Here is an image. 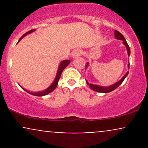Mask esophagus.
Masks as SVG:
<instances>
[{
    "label": "esophagus",
    "mask_w": 148,
    "mask_h": 148,
    "mask_svg": "<svg viewBox=\"0 0 148 148\" xmlns=\"http://www.w3.org/2000/svg\"><path fill=\"white\" fill-rule=\"evenodd\" d=\"M82 54V51L81 49H76L72 53V56L73 58H76L78 56H80Z\"/></svg>",
    "instance_id": "34e87169"
}]
</instances>
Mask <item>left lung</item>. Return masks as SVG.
Listing matches in <instances>:
<instances>
[{"mask_svg": "<svg viewBox=\"0 0 148 148\" xmlns=\"http://www.w3.org/2000/svg\"><path fill=\"white\" fill-rule=\"evenodd\" d=\"M114 33H115V38H117V39H118V40H123V44L125 46H126V47H127V52H128V56H130V47H129L128 44H127V42H126V40H125V37H124L123 35H122V34L120 33V32L118 31V30H115ZM88 63H87V64H86V67H88ZM128 67H129V68H130V62H129ZM128 74H129V72H127L126 74H125V75L122 78V79L118 81V82L115 83V84L112 85V86H108V87H101V86H97V85L90 84L88 82V81H87V84L89 85L90 88L92 90H94V91L98 92H105V93L110 92L114 90L115 89H116V88H118V86H120V85L123 82V81H124V80H125V78H126V76L128 75Z\"/></svg>", "mask_w": 148, "mask_h": 148, "instance_id": "obj_1", "label": "left lung"}]
</instances>
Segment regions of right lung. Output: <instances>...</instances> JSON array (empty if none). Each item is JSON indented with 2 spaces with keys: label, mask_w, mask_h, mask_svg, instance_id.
Here are the masks:
<instances>
[{
  "label": "right lung",
  "mask_w": 148,
  "mask_h": 148,
  "mask_svg": "<svg viewBox=\"0 0 148 148\" xmlns=\"http://www.w3.org/2000/svg\"><path fill=\"white\" fill-rule=\"evenodd\" d=\"M33 31H35V29H32V30H29V31H28V32H27V33H25L24 35H22L21 38H20L19 40H18V42H19L20 40H21V39L25 36V35H28V34L32 33V32H33ZM69 63H70V60H63V61H62V62H60V65H59V67H58V72H57V74H56V79L54 80L53 83V84L51 85V86H49V87L47 88V90H45L42 91V92H28V91L25 90L24 88H23V89L24 90L26 91L27 92L30 93V95H33L38 96V97H42V96L46 95H47V94H49V93L51 92L53 90H55V88H56V86H57V85H58V83L59 79H60L61 74H62V71L64 70V69L65 68V67H67V66L68 65Z\"/></svg>",
  "instance_id": "right-lung-1"
}]
</instances>
